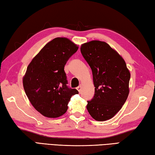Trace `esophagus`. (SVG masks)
Segmentation results:
<instances>
[{
    "label": "esophagus",
    "mask_w": 155,
    "mask_h": 155,
    "mask_svg": "<svg viewBox=\"0 0 155 155\" xmlns=\"http://www.w3.org/2000/svg\"><path fill=\"white\" fill-rule=\"evenodd\" d=\"M81 87H81V85H80V86H79L78 87H77V90H78V91L79 92V93H81Z\"/></svg>",
    "instance_id": "obj_1"
}]
</instances>
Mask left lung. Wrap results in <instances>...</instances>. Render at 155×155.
Returning <instances> with one entry per match:
<instances>
[{
	"instance_id": "1",
	"label": "left lung",
	"mask_w": 155,
	"mask_h": 155,
	"mask_svg": "<svg viewBox=\"0 0 155 155\" xmlns=\"http://www.w3.org/2000/svg\"><path fill=\"white\" fill-rule=\"evenodd\" d=\"M80 51L92 71L95 94L86 108L96 121L113 117L123 107L130 92V73L125 61L107 43L92 40Z\"/></svg>"
}]
</instances>
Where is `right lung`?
Returning a JSON list of instances; mask_svg holds the SVG:
<instances>
[{
    "label": "right lung",
    "mask_w": 155,
    "mask_h": 155,
    "mask_svg": "<svg viewBox=\"0 0 155 155\" xmlns=\"http://www.w3.org/2000/svg\"><path fill=\"white\" fill-rule=\"evenodd\" d=\"M78 45L67 38H55L48 42L29 64L23 86L29 101L37 111L48 118L64 115L76 89L67 86L64 71L67 61Z\"/></svg>",
    "instance_id": "obj_1"
}]
</instances>
